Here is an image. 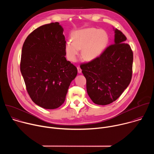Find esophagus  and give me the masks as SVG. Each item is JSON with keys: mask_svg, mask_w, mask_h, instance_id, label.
<instances>
[{"mask_svg": "<svg viewBox=\"0 0 154 154\" xmlns=\"http://www.w3.org/2000/svg\"><path fill=\"white\" fill-rule=\"evenodd\" d=\"M77 71H78V72L79 73H81L82 72V69H80V68L79 66L77 67Z\"/></svg>", "mask_w": 154, "mask_h": 154, "instance_id": "34e87169", "label": "esophagus"}]
</instances>
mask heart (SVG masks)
<instances>
[{
    "label": "heart",
    "mask_w": 154,
    "mask_h": 154,
    "mask_svg": "<svg viewBox=\"0 0 154 154\" xmlns=\"http://www.w3.org/2000/svg\"><path fill=\"white\" fill-rule=\"evenodd\" d=\"M108 42V36L103 30L94 28L76 32L73 41H68L65 46L68 58L71 61L76 60L79 50L81 57L85 60H92L99 57L105 49Z\"/></svg>",
    "instance_id": "obj_1"
}]
</instances>
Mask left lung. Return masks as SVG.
I'll return each mask as SVG.
<instances>
[{
  "instance_id": "8db88e82",
  "label": "left lung",
  "mask_w": 154,
  "mask_h": 154,
  "mask_svg": "<svg viewBox=\"0 0 154 154\" xmlns=\"http://www.w3.org/2000/svg\"><path fill=\"white\" fill-rule=\"evenodd\" d=\"M115 42L97 58L82 63L87 93L92 101L105 105L115 101L127 88L132 77L133 52L126 36L115 30Z\"/></svg>"
}]
</instances>
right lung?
I'll return each mask as SVG.
<instances>
[{"label":"right lung","instance_id":"right-lung-1","mask_svg":"<svg viewBox=\"0 0 154 154\" xmlns=\"http://www.w3.org/2000/svg\"><path fill=\"white\" fill-rule=\"evenodd\" d=\"M66 43L57 22L36 29L24 42L20 72L31 99L43 108L60 106L77 74V68L65 57Z\"/></svg>","mask_w":154,"mask_h":154}]
</instances>
